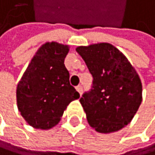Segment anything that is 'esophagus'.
Segmentation results:
<instances>
[{"label": "esophagus", "instance_id": "esophagus-1", "mask_svg": "<svg viewBox=\"0 0 155 155\" xmlns=\"http://www.w3.org/2000/svg\"><path fill=\"white\" fill-rule=\"evenodd\" d=\"M76 91H78V92L80 93V95H81L82 92H83V87L80 86V85H79V86H77V87H76Z\"/></svg>", "mask_w": 155, "mask_h": 155}]
</instances>
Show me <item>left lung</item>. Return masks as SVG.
Masks as SVG:
<instances>
[{"label":"left lung","instance_id":"8db88e82","mask_svg":"<svg viewBox=\"0 0 155 155\" xmlns=\"http://www.w3.org/2000/svg\"><path fill=\"white\" fill-rule=\"evenodd\" d=\"M93 77L91 89L80 98L89 126L110 134L128 125L142 102L141 80L128 59L107 43L78 46Z\"/></svg>","mask_w":155,"mask_h":155}]
</instances>
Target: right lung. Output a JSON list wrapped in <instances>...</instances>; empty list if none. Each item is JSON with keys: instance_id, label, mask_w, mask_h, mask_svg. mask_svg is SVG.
I'll list each match as a JSON object with an SVG mask.
<instances>
[{"instance_id": "right-lung-1", "label": "right lung", "mask_w": 155, "mask_h": 155, "mask_svg": "<svg viewBox=\"0 0 155 155\" xmlns=\"http://www.w3.org/2000/svg\"><path fill=\"white\" fill-rule=\"evenodd\" d=\"M68 50L67 45L44 44L18 83V110L33 128H53L60 122L70 102L80 97L70 85L69 72L64 64Z\"/></svg>"}]
</instances>
